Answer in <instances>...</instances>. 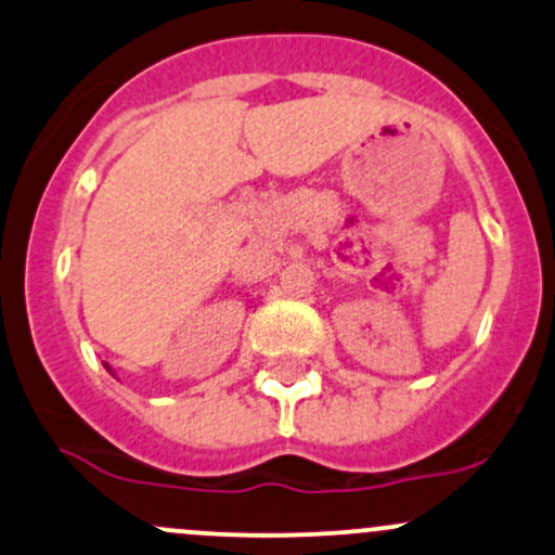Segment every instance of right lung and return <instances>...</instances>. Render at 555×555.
<instances>
[{
  "mask_svg": "<svg viewBox=\"0 0 555 555\" xmlns=\"http://www.w3.org/2000/svg\"><path fill=\"white\" fill-rule=\"evenodd\" d=\"M105 369H107V371H113V369H109V366H107V363H105Z\"/></svg>",
  "mask_w": 555,
  "mask_h": 555,
  "instance_id": "obj_1",
  "label": "right lung"
}]
</instances>
